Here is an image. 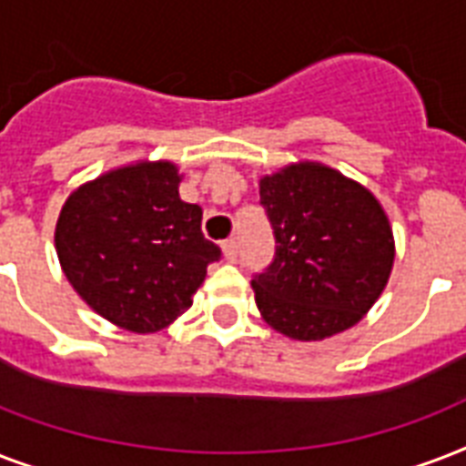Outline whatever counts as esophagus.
Masks as SVG:
<instances>
[{
	"label": "esophagus",
	"mask_w": 466,
	"mask_h": 466,
	"mask_svg": "<svg viewBox=\"0 0 466 466\" xmlns=\"http://www.w3.org/2000/svg\"><path fill=\"white\" fill-rule=\"evenodd\" d=\"M221 248H223V258L228 259V262H236V259H238V243H236V240L230 238V240H226Z\"/></svg>",
	"instance_id": "1"
}]
</instances>
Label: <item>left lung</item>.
<instances>
[{"label": "left lung", "mask_w": 466, "mask_h": 466, "mask_svg": "<svg viewBox=\"0 0 466 466\" xmlns=\"http://www.w3.org/2000/svg\"><path fill=\"white\" fill-rule=\"evenodd\" d=\"M259 204L277 238L274 262L252 279L267 326L301 342L357 326L394 269L380 199L323 162L299 160L259 179Z\"/></svg>", "instance_id": "obj_1"}]
</instances>
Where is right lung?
<instances>
[{"instance_id":"right-lung-1","label":"right lung","mask_w":466,"mask_h":466,"mask_svg":"<svg viewBox=\"0 0 466 466\" xmlns=\"http://www.w3.org/2000/svg\"><path fill=\"white\" fill-rule=\"evenodd\" d=\"M179 182L175 162L136 160L79 184L57 216L56 252L72 289L131 333L175 323L221 258Z\"/></svg>"}]
</instances>
